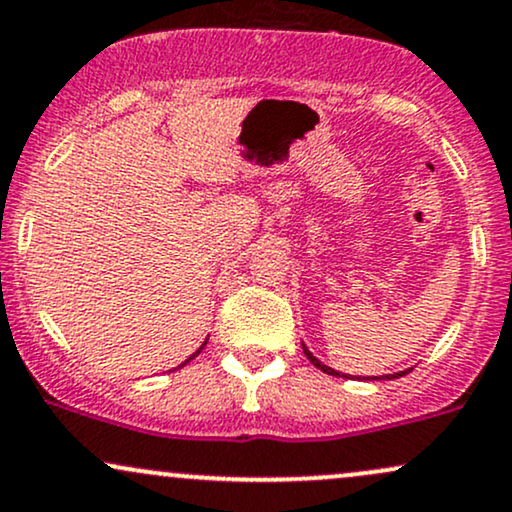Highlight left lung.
Listing matches in <instances>:
<instances>
[{"mask_svg": "<svg viewBox=\"0 0 512 512\" xmlns=\"http://www.w3.org/2000/svg\"><path fill=\"white\" fill-rule=\"evenodd\" d=\"M302 350H304V354H306V359H309V362L314 364L316 369H321L323 374H328V376H338V378H350V374H342V371H335V369H330V366H326V364H323V362H318V359L314 357V354L309 352V347H306L304 342H302ZM405 374H410V369H405V371H398V374L371 376V378H366V381H390V378H400V376H405Z\"/></svg>", "mask_w": 512, "mask_h": 512, "instance_id": "obj_1", "label": "left lung"}]
</instances>
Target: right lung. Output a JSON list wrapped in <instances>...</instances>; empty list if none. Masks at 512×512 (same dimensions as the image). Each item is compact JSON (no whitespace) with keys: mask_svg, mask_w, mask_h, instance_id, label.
Segmentation results:
<instances>
[{"mask_svg":"<svg viewBox=\"0 0 512 512\" xmlns=\"http://www.w3.org/2000/svg\"><path fill=\"white\" fill-rule=\"evenodd\" d=\"M206 342H208V338H206V340H203V345H201V347H198V350H196L194 354H191V357H189V359H186V362H182V364H179V366H177V369H182V366H184V364H189V362H191V359H194V357H198V354H201V350H203V347H206Z\"/></svg>","mask_w":512,"mask_h":512,"instance_id":"add662e5","label":"right lung"}]
</instances>
